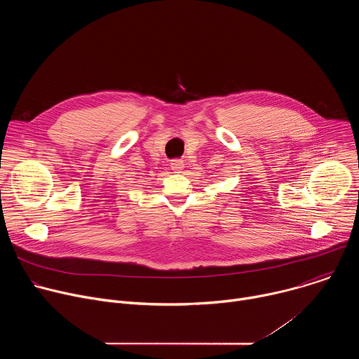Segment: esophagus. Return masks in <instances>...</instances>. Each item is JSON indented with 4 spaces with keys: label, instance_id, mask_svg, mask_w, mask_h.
I'll return each instance as SVG.
<instances>
[{
    "label": "esophagus",
    "instance_id": "esophagus-1",
    "mask_svg": "<svg viewBox=\"0 0 359 359\" xmlns=\"http://www.w3.org/2000/svg\"><path fill=\"white\" fill-rule=\"evenodd\" d=\"M170 166H172L173 170L180 172V170H183V168H184V161H182V159H173L172 163H170Z\"/></svg>",
    "mask_w": 359,
    "mask_h": 359
}]
</instances>
